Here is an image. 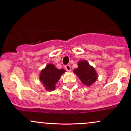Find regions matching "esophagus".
Returning a JSON list of instances; mask_svg holds the SVG:
<instances>
[{
  "mask_svg": "<svg viewBox=\"0 0 131 131\" xmlns=\"http://www.w3.org/2000/svg\"><path fill=\"white\" fill-rule=\"evenodd\" d=\"M64 68H65L66 70L68 71H71V66L70 64H67V65H66L65 67H64Z\"/></svg>",
  "mask_w": 131,
  "mask_h": 131,
  "instance_id": "esophagus-1",
  "label": "esophagus"
}]
</instances>
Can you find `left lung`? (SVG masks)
I'll return each mask as SVG.
<instances>
[{
  "label": "left lung",
  "mask_w": 131,
  "mask_h": 131,
  "mask_svg": "<svg viewBox=\"0 0 131 131\" xmlns=\"http://www.w3.org/2000/svg\"><path fill=\"white\" fill-rule=\"evenodd\" d=\"M78 67L73 72L79 78L82 84L90 86L98 79V74L92 66H91L85 60H79L78 63Z\"/></svg>",
  "instance_id": "1"
}]
</instances>
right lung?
Instances as JSON below:
<instances>
[{"label": "right lung", "instance_id": "1", "mask_svg": "<svg viewBox=\"0 0 131 131\" xmlns=\"http://www.w3.org/2000/svg\"><path fill=\"white\" fill-rule=\"evenodd\" d=\"M66 72L64 69H58L52 63L46 65L45 68L40 71L39 79L43 86L48 91H54L56 84L60 79L61 75Z\"/></svg>", "mask_w": 131, "mask_h": 131}]
</instances>
